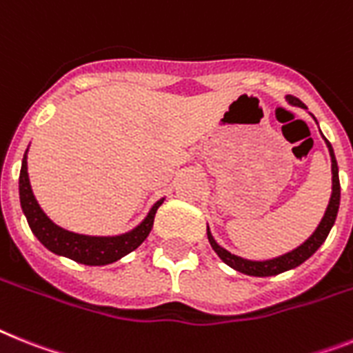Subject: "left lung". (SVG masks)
Segmentation results:
<instances>
[{
	"label": "left lung",
	"instance_id": "8db88e82",
	"mask_svg": "<svg viewBox=\"0 0 353 353\" xmlns=\"http://www.w3.org/2000/svg\"><path fill=\"white\" fill-rule=\"evenodd\" d=\"M285 100L291 103V105H296V108L307 109V105H305L301 100H298L296 97H291V94H287ZM314 120H316V118H314ZM323 138H325V136H323ZM325 143H327L328 152H330V161H332V194H330V201H328V206L327 210H325V215H323L318 228L312 232V235H310L303 244H300L298 248L289 251V253L280 254L276 259L248 260L239 256V254L230 253V251L224 250L222 245H219L217 241L213 239L212 232H210V226H206L210 245H212L213 251L219 254V259H221L222 262L228 263V265L235 269V271L250 274V276H274V274H280V272H285L289 271V269L298 268V265H301L305 260L310 259V256L319 250V245L327 241L328 233H330L334 222H336L337 210H339V201H341V185H339V168H337L336 154H334L332 145H330V141H328L327 138H325Z\"/></svg>",
	"mask_w": 353,
	"mask_h": 353
}]
</instances>
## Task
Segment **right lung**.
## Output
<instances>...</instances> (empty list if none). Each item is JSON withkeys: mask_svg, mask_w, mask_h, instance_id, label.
I'll list each match as a JSON object with an SVG mask.
<instances>
[{"mask_svg": "<svg viewBox=\"0 0 353 353\" xmlns=\"http://www.w3.org/2000/svg\"><path fill=\"white\" fill-rule=\"evenodd\" d=\"M26 154H28V149H26L25 156H23V163H21V208H23V213H25L26 221H28L32 233L39 239V242L46 250L59 254V256H66V259L75 260L79 263H84V265H108V263L117 262V260L123 259L131 251H134L149 236L156 212L163 204L165 197L154 203V206L147 213V217L138 226L129 230V232L121 233V235H82V233L68 232L64 228L57 226L43 212V208L35 199L34 192H32L30 177H28V163H26L28 156Z\"/></svg>", "mask_w": 353, "mask_h": 353, "instance_id": "1", "label": "right lung"}]
</instances>
